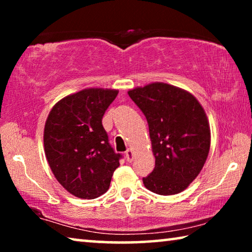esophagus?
<instances>
[{
    "label": "esophagus",
    "instance_id": "1",
    "mask_svg": "<svg viewBox=\"0 0 252 252\" xmlns=\"http://www.w3.org/2000/svg\"><path fill=\"white\" fill-rule=\"evenodd\" d=\"M126 157L127 162H132V160H133V151H132L131 149H127L126 151Z\"/></svg>",
    "mask_w": 252,
    "mask_h": 252
}]
</instances>
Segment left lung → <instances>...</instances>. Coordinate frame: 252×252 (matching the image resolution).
Masks as SVG:
<instances>
[{
	"mask_svg": "<svg viewBox=\"0 0 252 252\" xmlns=\"http://www.w3.org/2000/svg\"><path fill=\"white\" fill-rule=\"evenodd\" d=\"M147 118L156 167L143 185L161 195L187 189L210 150V126L202 105L183 89L162 82L127 92Z\"/></svg>",
	"mask_w": 252,
	"mask_h": 252,
	"instance_id": "obj_1",
	"label": "left lung"
}]
</instances>
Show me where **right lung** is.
<instances>
[{
  "instance_id": "add662e5",
  "label": "right lung",
  "mask_w": 252,
  "mask_h": 252,
  "mask_svg": "<svg viewBox=\"0 0 252 252\" xmlns=\"http://www.w3.org/2000/svg\"><path fill=\"white\" fill-rule=\"evenodd\" d=\"M119 91L84 89L60 100L44 126V151L54 177L71 194L95 199L108 191L121 155L111 148L102 126Z\"/></svg>"
}]
</instances>
